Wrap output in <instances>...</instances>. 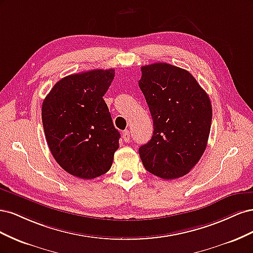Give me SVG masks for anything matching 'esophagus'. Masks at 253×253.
I'll use <instances>...</instances> for the list:
<instances>
[{
    "instance_id": "esophagus-1",
    "label": "esophagus",
    "mask_w": 253,
    "mask_h": 253,
    "mask_svg": "<svg viewBox=\"0 0 253 253\" xmlns=\"http://www.w3.org/2000/svg\"><path fill=\"white\" fill-rule=\"evenodd\" d=\"M129 132L127 131V129H126V131H124L122 132V138H124V140L126 141V142H128V140H129Z\"/></svg>"
}]
</instances>
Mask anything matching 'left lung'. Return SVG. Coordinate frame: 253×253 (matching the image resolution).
Returning <instances> with one entry per match:
<instances>
[{
    "label": "left lung",
    "mask_w": 253,
    "mask_h": 253,
    "mask_svg": "<svg viewBox=\"0 0 253 253\" xmlns=\"http://www.w3.org/2000/svg\"><path fill=\"white\" fill-rule=\"evenodd\" d=\"M153 119L151 140L139 148L145 170L163 179L181 177L208 142L212 105L188 71L168 63L141 67L138 82Z\"/></svg>",
    "instance_id": "8db88e82"
}]
</instances>
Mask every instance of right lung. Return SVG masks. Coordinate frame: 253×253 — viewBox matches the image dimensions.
<instances>
[{"label": "right lung", "mask_w": 253, "mask_h": 253, "mask_svg": "<svg viewBox=\"0 0 253 253\" xmlns=\"http://www.w3.org/2000/svg\"><path fill=\"white\" fill-rule=\"evenodd\" d=\"M115 71L93 70L59 80L42 104L44 134L59 166L76 177L108 172L120 134L103 100Z\"/></svg>", "instance_id": "1"}]
</instances>
